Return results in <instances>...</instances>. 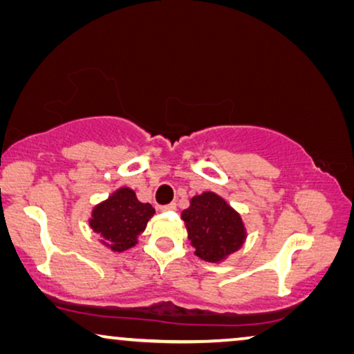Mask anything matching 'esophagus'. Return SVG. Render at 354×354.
I'll return each mask as SVG.
<instances>
[{
  "instance_id": "esophagus-1",
  "label": "esophagus",
  "mask_w": 354,
  "mask_h": 354,
  "mask_svg": "<svg viewBox=\"0 0 354 354\" xmlns=\"http://www.w3.org/2000/svg\"><path fill=\"white\" fill-rule=\"evenodd\" d=\"M162 212H175L176 210V203H168V205L160 207Z\"/></svg>"
}]
</instances>
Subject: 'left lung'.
Segmentation results:
<instances>
[{"instance_id":"1","label":"left lung","mask_w":354,"mask_h":354,"mask_svg":"<svg viewBox=\"0 0 354 354\" xmlns=\"http://www.w3.org/2000/svg\"><path fill=\"white\" fill-rule=\"evenodd\" d=\"M181 218L196 255L208 263H221L237 252L247 239L241 213L215 192H202L191 198Z\"/></svg>"}]
</instances>
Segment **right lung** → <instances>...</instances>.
I'll return each instance as SVG.
<instances>
[{
    "label": "right lung",
    "mask_w": 354,
    "mask_h": 354,
    "mask_svg": "<svg viewBox=\"0 0 354 354\" xmlns=\"http://www.w3.org/2000/svg\"><path fill=\"white\" fill-rule=\"evenodd\" d=\"M153 213L151 203L139 202L136 192L123 186L93 208L88 223L102 245L120 253L136 245Z\"/></svg>",
    "instance_id": "1"
}]
</instances>
